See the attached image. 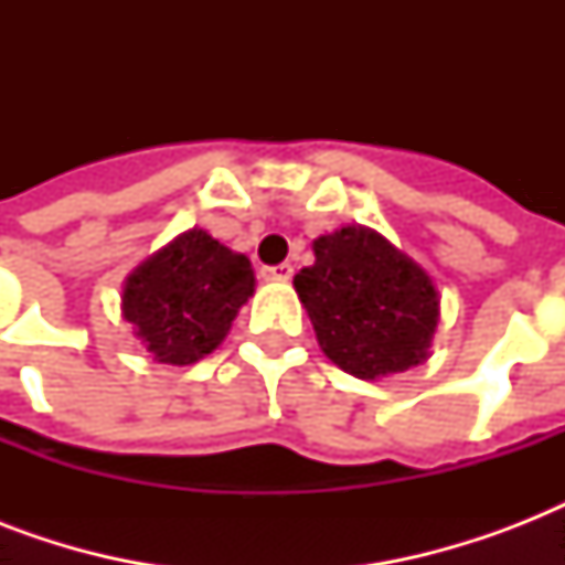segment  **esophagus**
<instances>
[{
	"label": "esophagus",
	"instance_id": "1",
	"mask_svg": "<svg viewBox=\"0 0 565 565\" xmlns=\"http://www.w3.org/2000/svg\"><path fill=\"white\" fill-rule=\"evenodd\" d=\"M264 278H266V281L287 284V281H290V278H292V266H290V264L269 266V269H264Z\"/></svg>",
	"mask_w": 565,
	"mask_h": 565
}]
</instances>
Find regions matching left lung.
Returning a JSON list of instances; mask_svg holds the SVG:
<instances>
[{
	"mask_svg": "<svg viewBox=\"0 0 565 565\" xmlns=\"http://www.w3.org/2000/svg\"><path fill=\"white\" fill-rule=\"evenodd\" d=\"M313 257L292 287L328 361L363 381L428 361L439 290L411 255L366 225H343L313 239Z\"/></svg>",
	"mask_w": 565,
	"mask_h": 565,
	"instance_id": "8db88e82",
	"label": "left lung"
}]
</instances>
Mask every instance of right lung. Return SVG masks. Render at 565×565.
<instances>
[{
  "instance_id": "obj_1",
  "label": "right lung",
  "mask_w": 565,
  "mask_h": 565,
  "mask_svg": "<svg viewBox=\"0 0 565 565\" xmlns=\"http://www.w3.org/2000/svg\"><path fill=\"white\" fill-rule=\"evenodd\" d=\"M252 292V260L190 228L128 273L119 310L152 361L190 366L220 349Z\"/></svg>"
}]
</instances>
